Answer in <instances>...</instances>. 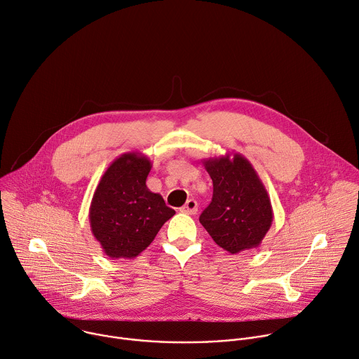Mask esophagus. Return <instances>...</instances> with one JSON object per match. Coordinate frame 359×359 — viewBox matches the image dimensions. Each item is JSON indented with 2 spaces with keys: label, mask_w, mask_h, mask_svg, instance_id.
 Returning a JSON list of instances; mask_svg holds the SVG:
<instances>
[{
  "label": "esophagus",
  "mask_w": 359,
  "mask_h": 359,
  "mask_svg": "<svg viewBox=\"0 0 359 359\" xmlns=\"http://www.w3.org/2000/svg\"><path fill=\"white\" fill-rule=\"evenodd\" d=\"M180 210L187 215H195L198 212V202L195 199H188Z\"/></svg>",
  "instance_id": "obj_1"
}]
</instances>
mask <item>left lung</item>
I'll return each instance as SVG.
<instances>
[{
	"label": "left lung",
	"instance_id": "left-lung-1",
	"mask_svg": "<svg viewBox=\"0 0 359 359\" xmlns=\"http://www.w3.org/2000/svg\"><path fill=\"white\" fill-rule=\"evenodd\" d=\"M213 195L199 222L213 242L236 255L259 248L273 222L269 194L256 170L239 153L205 158Z\"/></svg>",
	"mask_w": 359,
	"mask_h": 359
}]
</instances>
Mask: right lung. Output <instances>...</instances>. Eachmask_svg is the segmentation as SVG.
<instances>
[{
  "label": "right lung",
  "instance_id": "obj_1",
  "mask_svg": "<svg viewBox=\"0 0 359 359\" xmlns=\"http://www.w3.org/2000/svg\"><path fill=\"white\" fill-rule=\"evenodd\" d=\"M151 161L141 153L116 158L102 175L89 209L90 229L111 259H134L146 250L161 226L175 215L147 177Z\"/></svg>",
  "mask_w": 359,
  "mask_h": 359
}]
</instances>
